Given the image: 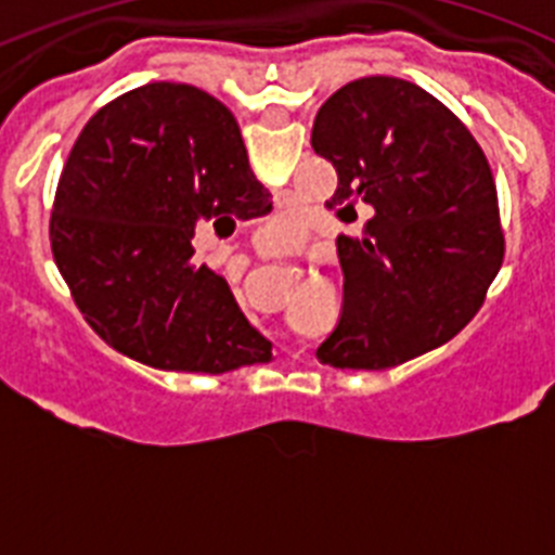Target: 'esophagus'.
I'll list each match as a JSON object with an SVG mask.
<instances>
[{"label": "esophagus", "instance_id": "obj_1", "mask_svg": "<svg viewBox=\"0 0 555 555\" xmlns=\"http://www.w3.org/2000/svg\"><path fill=\"white\" fill-rule=\"evenodd\" d=\"M263 247H267L269 253H278V247H274V242H272V238H269V235H267V238H263Z\"/></svg>", "mask_w": 555, "mask_h": 555}]
</instances>
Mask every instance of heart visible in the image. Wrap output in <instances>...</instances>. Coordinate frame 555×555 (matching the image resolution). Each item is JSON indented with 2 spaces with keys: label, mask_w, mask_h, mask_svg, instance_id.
<instances>
[{
  "label": "heart",
  "mask_w": 555,
  "mask_h": 555,
  "mask_svg": "<svg viewBox=\"0 0 555 555\" xmlns=\"http://www.w3.org/2000/svg\"><path fill=\"white\" fill-rule=\"evenodd\" d=\"M286 228H288V222H286Z\"/></svg>",
  "instance_id": "obj_1"
}]
</instances>
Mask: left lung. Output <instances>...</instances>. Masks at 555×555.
I'll return each mask as SVG.
<instances>
[{"label":"left lung","instance_id":"left-lung-1","mask_svg":"<svg viewBox=\"0 0 555 555\" xmlns=\"http://www.w3.org/2000/svg\"><path fill=\"white\" fill-rule=\"evenodd\" d=\"M311 146L338 175L327 208H370L361 238L338 235L345 306L317 350L336 370H389L444 345L483 306L503 263L492 169L450 107L400 77L341 86Z\"/></svg>","mask_w":555,"mask_h":555}]
</instances>
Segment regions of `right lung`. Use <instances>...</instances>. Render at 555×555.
Wrapping results in <instances>:
<instances>
[{"label": "right lung", "mask_w": 555, "mask_h": 555, "mask_svg": "<svg viewBox=\"0 0 555 555\" xmlns=\"http://www.w3.org/2000/svg\"><path fill=\"white\" fill-rule=\"evenodd\" d=\"M233 113L183 82H150L91 116L72 146L49 222L52 255L96 336L166 372L261 364L272 341L228 281L197 267L199 219L263 217Z\"/></svg>", "instance_id": "obj_1"}]
</instances>
